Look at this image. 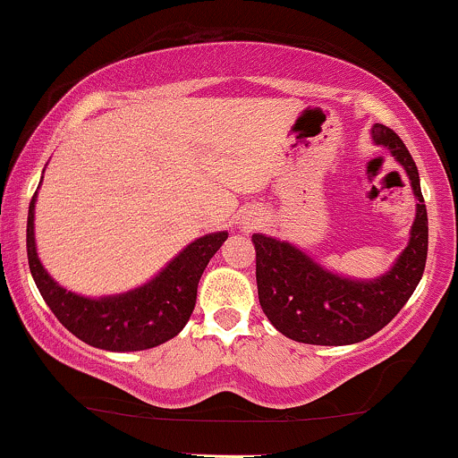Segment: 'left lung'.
Wrapping results in <instances>:
<instances>
[{"mask_svg": "<svg viewBox=\"0 0 458 458\" xmlns=\"http://www.w3.org/2000/svg\"><path fill=\"white\" fill-rule=\"evenodd\" d=\"M370 138L401 163L418 202L409 243L390 271L372 280L344 277L320 267L288 241L251 234L262 312L273 327L295 343L320 346L361 343L401 312L422 280L428 251V217L418 167L403 140L386 124H375Z\"/></svg>", "mask_w": 458, "mask_h": 458, "instance_id": "8db88e82", "label": "left lung"}]
</instances>
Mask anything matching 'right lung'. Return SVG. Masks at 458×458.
I'll use <instances>...</instances> for the list:
<instances>
[{"mask_svg": "<svg viewBox=\"0 0 458 458\" xmlns=\"http://www.w3.org/2000/svg\"><path fill=\"white\" fill-rule=\"evenodd\" d=\"M34 193L28 213V260L40 295L64 327L86 344L103 351H144L159 346L185 327L196 308L198 282L228 233H211L178 251L163 269L133 291L107 297H83L66 291L47 273L36 251Z\"/></svg>", "mask_w": 458, "mask_h": 458, "instance_id": "obj_1", "label": "right lung"}]
</instances>
